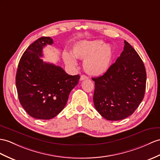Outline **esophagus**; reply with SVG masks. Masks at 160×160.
I'll list each match as a JSON object with an SVG mask.
<instances>
[{"label":"esophagus","instance_id":"obj_1","mask_svg":"<svg viewBox=\"0 0 160 160\" xmlns=\"http://www.w3.org/2000/svg\"><path fill=\"white\" fill-rule=\"evenodd\" d=\"M85 79H88V77L86 76V75H81V77H80V80L81 81H83V80H85Z\"/></svg>","mask_w":160,"mask_h":160}]
</instances>
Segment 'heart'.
Returning a JSON list of instances; mask_svg holds the SVG:
<instances>
[{
    "mask_svg": "<svg viewBox=\"0 0 160 160\" xmlns=\"http://www.w3.org/2000/svg\"><path fill=\"white\" fill-rule=\"evenodd\" d=\"M71 55L75 58L83 60L84 71L89 75L98 77L104 75L110 68L114 51L109 44L100 40L81 41L73 45ZM68 53L63 54L65 64L69 67L77 64L76 60Z\"/></svg>",
    "mask_w": 160,
    "mask_h": 160,
    "instance_id": "obj_1",
    "label": "heart"
}]
</instances>
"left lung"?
Instances as JSON below:
<instances>
[{
  "label": "left lung",
  "instance_id": "8db88e82",
  "mask_svg": "<svg viewBox=\"0 0 160 160\" xmlns=\"http://www.w3.org/2000/svg\"><path fill=\"white\" fill-rule=\"evenodd\" d=\"M123 51L103 75L95 82L93 104L104 118L118 121L131 115L143 100L147 74L136 50L124 41Z\"/></svg>",
  "mask_w": 160,
  "mask_h": 160
}]
</instances>
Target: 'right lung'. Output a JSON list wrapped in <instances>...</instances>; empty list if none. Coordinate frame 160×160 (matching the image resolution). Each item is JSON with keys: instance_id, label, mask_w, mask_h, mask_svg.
I'll use <instances>...</instances> for the list:
<instances>
[{"instance_id": "add662e5", "label": "right lung", "mask_w": 160, "mask_h": 160, "mask_svg": "<svg viewBox=\"0 0 160 160\" xmlns=\"http://www.w3.org/2000/svg\"><path fill=\"white\" fill-rule=\"evenodd\" d=\"M53 42L48 37L32 42L20 58L15 77L19 102L27 113L38 119L59 114L80 79L79 75H69L62 67L41 59L42 48Z\"/></svg>"}]
</instances>
